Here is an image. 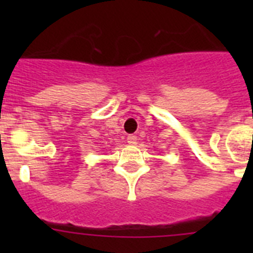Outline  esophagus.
Masks as SVG:
<instances>
[{
  "mask_svg": "<svg viewBox=\"0 0 253 253\" xmlns=\"http://www.w3.org/2000/svg\"><path fill=\"white\" fill-rule=\"evenodd\" d=\"M126 140H128L129 144H135L137 143V137L133 135V134H129L128 137H126Z\"/></svg>",
  "mask_w": 253,
  "mask_h": 253,
  "instance_id": "34e87169",
  "label": "esophagus"
}]
</instances>
